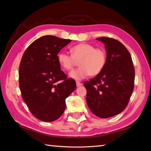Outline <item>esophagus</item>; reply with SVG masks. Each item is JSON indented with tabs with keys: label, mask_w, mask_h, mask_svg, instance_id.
<instances>
[{
	"label": "esophagus",
	"mask_w": 151,
	"mask_h": 151,
	"mask_svg": "<svg viewBox=\"0 0 151 151\" xmlns=\"http://www.w3.org/2000/svg\"><path fill=\"white\" fill-rule=\"evenodd\" d=\"M76 86H81L83 85V84L81 83L80 82H78V81H76Z\"/></svg>",
	"instance_id": "34e87169"
}]
</instances>
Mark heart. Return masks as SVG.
Wrapping results in <instances>:
<instances>
[{
	"instance_id": "obj_1",
	"label": "heart",
	"mask_w": 151,
	"mask_h": 151,
	"mask_svg": "<svg viewBox=\"0 0 151 151\" xmlns=\"http://www.w3.org/2000/svg\"><path fill=\"white\" fill-rule=\"evenodd\" d=\"M70 53L60 52L57 55L58 63L65 70L70 71L79 61L80 67L72 71L70 76L75 80H82L88 76H96L105 67L106 52L104 48H96L88 43H79L70 48Z\"/></svg>"
}]
</instances>
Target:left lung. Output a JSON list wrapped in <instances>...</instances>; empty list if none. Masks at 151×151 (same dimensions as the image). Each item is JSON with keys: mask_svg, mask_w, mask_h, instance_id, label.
<instances>
[{"mask_svg": "<svg viewBox=\"0 0 151 151\" xmlns=\"http://www.w3.org/2000/svg\"><path fill=\"white\" fill-rule=\"evenodd\" d=\"M105 46L107 60L103 70L85 81L86 103L94 114L106 119L126 108L134 89V67L129 50L109 37L96 38Z\"/></svg>", "mask_w": 151, "mask_h": 151, "instance_id": "1", "label": "left lung"}]
</instances>
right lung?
<instances>
[{
	"label": "right lung",
	"instance_id": "right-lung-1",
	"mask_svg": "<svg viewBox=\"0 0 151 151\" xmlns=\"http://www.w3.org/2000/svg\"><path fill=\"white\" fill-rule=\"evenodd\" d=\"M71 42L46 35L35 40L22 55L19 66V87L23 101L36 118L52 122L62 115L65 99L75 90L76 82L67 78L57 55Z\"/></svg>",
	"mask_w": 151,
	"mask_h": 151
}]
</instances>
